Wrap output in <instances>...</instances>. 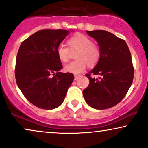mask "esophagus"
I'll return each instance as SVG.
<instances>
[{
	"mask_svg": "<svg viewBox=\"0 0 148 148\" xmlns=\"http://www.w3.org/2000/svg\"><path fill=\"white\" fill-rule=\"evenodd\" d=\"M79 76H80V75H74V80L76 81V79H78V78H79Z\"/></svg>",
	"mask_w": 148,
	"mask_h": 148,
	"instance_id": "34e87169",
	"label": "esophagus"
}]
</instances>
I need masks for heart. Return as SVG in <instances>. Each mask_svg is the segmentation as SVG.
<instances>
[{
	"mask_svg": "<svg viewBox=\"0 0 148 148\" xmlns=\"http://www.w3.org/2000/svg\"><path fill=\"white\" fill-rule=\"evenodd\" d=\"M67 44L69 48L63 45L57 47L56 54L58 59L63 63H66L69 59L70 50H77L75 54L77 60L65 65L64 68L65 72L78 74L84 70L87 65L89 67H93L100 59V49L87 36L81 34H76L67 40Z\"/></svg>",
	"mask_w": 148,
	"mask_h": 148,
	"instance_id": "1",
	"label": "heart"
}]
</instances>
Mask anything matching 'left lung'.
Returning a JSON list of instances; mask_svg holds the SVG:
<instances>
[{"instance_id":"left-lung-1","label":"left lung","mask_w":148,"mask_h":148,"mask_svg":"<svg viewBox=\"0 0 148 148\" xmlns=\"http://www.w3.org/2000/svg\"><path fill=\"white\" fill-rule=\"evenodd\" d=\"M99 43L101 57L85 76L90 80L83 91L86 103L92 108L105 110L117 105L125 97L134 78L130 51L124 40L105 30L86 31ZM99 75V79L91 74Z\"/></svg>"}]
</instances>
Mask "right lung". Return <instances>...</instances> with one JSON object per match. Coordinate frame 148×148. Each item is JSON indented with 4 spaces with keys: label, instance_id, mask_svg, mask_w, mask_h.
Here are the masks:
<instances>
[{
    "label": "right lung",
    "instance_id": "right-lung-1",
    "mask_svg": "<svg viewBox=\"0 0 148 148\" xmlns=\"http://www.w3.org/2000/svg\"><path fill=\"white\" fill-rule=\"evenodd\" d=\"M68 34L69 30H40L23 41L18 51V87L32 104L41 109L60 106L74 81L72 73L59 72L63 65L56 54L57 47Z\"/></svg>",
    "mask_w": 148,
    "mask_h": 148
}]
</instances>
